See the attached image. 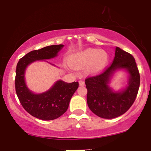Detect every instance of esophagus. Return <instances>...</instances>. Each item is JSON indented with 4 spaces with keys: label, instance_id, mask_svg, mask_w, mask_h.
<instances>
[{
    "label": "esophagus",
    "instance_id": "1",
    "mask_svg": "<svg viewBox=\"0 0 151 151\" xmlns=\"http://www.w3.org/2000/svg\"><path fill=\"white\" fill-rule=\"evenodd\" d=\"M79 85H80V86H84V81H82V80H80L79 82Z\"/></svg>",
    "mask_w": 151,
    "mask_h": 151
}]
</instances>
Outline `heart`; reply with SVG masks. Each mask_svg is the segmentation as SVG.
I'll use <instances>...</instances> for the list:
<instances>
[{
    "label": "heart",
    "instance_id": "heart-1",
    "mask_svg": "<svg viewBox=\"0 0 151 151\" xmlns=\"http://www.w3.org/2000/svg\"><path fill=\"white\" fill-rule=\"evenodd\" d=\"M109 62V56L105 51L97 49H87L76 52L69 58V64L74 69H84L88 67L92 74L100 72Z\"/></svg>",
    "mask_w": 151,
    "mask_h": 151
}]
</instances>
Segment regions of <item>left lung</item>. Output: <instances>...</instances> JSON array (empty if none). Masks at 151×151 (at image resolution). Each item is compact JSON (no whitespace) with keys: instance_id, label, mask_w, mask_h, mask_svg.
<instances>
[{"instance_id":"1","label":"left lung","mask_w":151,"mask_h":151,"mask_svg":"<svg viewBox=\"0 0 151 151\" xmlns=\"http://www.w3.org/2000/svg\"><path fill=\"white\" fill-rule=\"evenodd\" d=\"M119 70L128 73V82L125 87L115 91L109 84ZM85 84L87 105L94 114L105 119L123 115L133 104L140 87V74L135 59L129 53L116 47L112 65L100 75L86 79Z\"/></svg>"}]
</instances>
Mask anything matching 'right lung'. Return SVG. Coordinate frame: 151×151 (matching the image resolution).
Returning <instances> with one entry per match:
<instances>
[{
    "label": "right lung",
    "mask_w": 151,
    "mask_h": 151,
    "mask_svg": "<svg viewBox=\"0 0 151 151\" xmlns=\"http://www.w3.org/2000/svg\"><path fill=\"white\" fill-rule=\"evenodd\" d=\"M63 44L51 45L39 50L30 51L21 58L16 66V91L23 107L30 115L42 120H52L62 116L69 107V102L79 87L78 82L67 83L57 80L50 89L41 93H35L26 82V70L36 61H45L57 57ZM48 62L52 66L54 64Z\"/></svg>",
    "instance_id": "obj_1"
}]
</instances>
